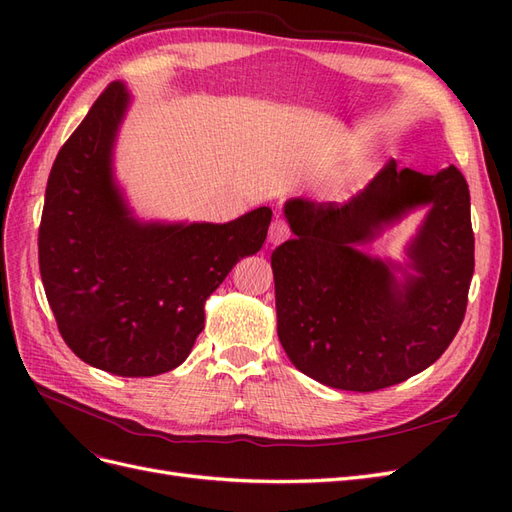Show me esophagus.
<instances>
[{
    "label": "esophagus",
    "instance_id": "1",
    "mask_svg": "<svg viewBox=\"0 0 512 512\" xmlns=\"http://www.w3.org/2000/svg\"><path fill=\"white\" fill-rule=\"evenodd\" d=\"M288 235H290L288 224L284 220H273V224L269 228V243H273V245L282 243L288 239Z\"/></svg>",
    "mask_w": 512,
    "mask_h": 512
}]
</instances>
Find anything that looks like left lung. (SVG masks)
I'll return each mask as SVG.
<instances>
[{
  "mask_svg": "<svg viewBox=\"0 0 512 512\" xmlns=\"http://www.w3.org/2000/svg\"><path fill=\"white\" fill-rule=\"evenodd\" d=\"M428 215L407 260L358 250L408 212ZM294 239L271 254L277 335L305 376L371 393L436 363L457 335L474 273L470 190L451 164L438 175L386 164L346 205L290 198Z\"/></svg>",
  "mask_w": 512,
  "mask_h": 512,
  "instance_id": "left-lung-1",
  "label": "left lung"
}]
</instances>
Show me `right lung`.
Instances as JSON below:
<instances>
[{
	"label": "right lung",
	"instance_id": "right-lung-1",
	"mask_svg": "<svg viewBox=\"0 0 512 512\" xmlns=\"http://www.w3.org/2000/svg\"><path fill=\"white\" fill-rule=\"evenodd\" d=\"M132 98L108 85L59 149L38 235L40 275L64 342L123 378L179 367L205 329V301L267 239L271 209L226 224L143 222L115 179Z\"/></svg>",
	"mask_w": 512,
	"mask_h": 512
}]
</instances>
